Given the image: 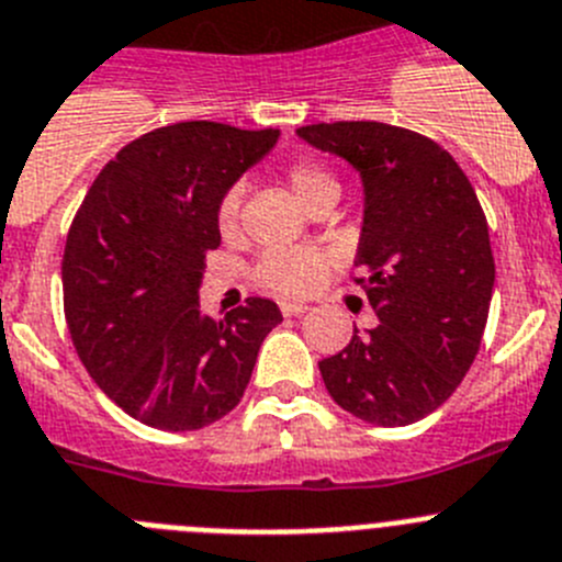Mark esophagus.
I'll return each instance as SVG.
<instances>
[{
  "label": "esophagus",
  "mask_w": 562,
  "mask_h": 562,
  "mask_svg": "<svg viewBox=\"0 0 562 562\" xmlns=\"http://www.w3.org/2000/svg\"><path fill=\"white\" fill-rule=\"evenodd\" d=\"M280 311H282V316H302V313H307L311 307H307L305 302H282Z\"/></svg>",
  "instance_id": "34e87169"
}]
</instances>
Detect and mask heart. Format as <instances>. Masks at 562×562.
Listing matches in <instances>:
<instances>
[{"label": "heart", "instance_id": "b5f03b06", "mask_svg": "<svg viewBox=\"0 0 562 562\" xmlns=\"http://www.w3.org/2000/svg\"><path fill=\"white\" fill-rule=\"evenodd\" d=\"M282 179L311 212L330 206L338 195V181L325 161L313 156H293L282 168ZM240 212H244V187L232 184L218 201L215 224L221 237L232 240L240 232ZM330 277V257L318 249H269L251 269V280L262 291L300 300L325 285Z\"/></svg>", "mask_w": 562, "mask_h": 562}]
</instances>
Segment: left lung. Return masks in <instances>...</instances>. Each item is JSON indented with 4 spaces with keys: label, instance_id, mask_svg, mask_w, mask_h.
Returning a JSON list of instances; mask_svg holds the SVG:
<instances>
[{
    "label": "left lung",
    "instance_id": "8db88e82",
    "mask_svg": "<svg viewBox=\"0 0 562 562\" xmlns=\"http://www.w3.org/2000/svg\"><path fill=\"white\" fill-rule=\"evenodd\" d=\"M296 134L352 161L367 190L352 282L381 325L318 361L327 392L375 426L417 423L457 392L487 327L495 262L476 190L417 131L341 120Z\"/></svg>",
    "mask_w": 562,
    "mask_h": 562
}]
</instances>
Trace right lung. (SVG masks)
Returning a JSON list of instances; mask_svg holds the SVG:
<instances>
[{"instance_id":"1","label":"right lung","mask_w":562,"mask_h":562,"mask_svg":"<svg viewBox=\"0 0 562 562\" xmlns=\"http://www.w3.org/2000/svg\"><path fill=\"white\" fill-rule=\"evenodd\" d=\"M280 131L187 120L125 145L92 181L69 226L60 280L75 352L125 414L195 431L240 403L262 338L282 322L249 296L226 318L201 313L221 195Z\"/></svg>"}]
</instances>
